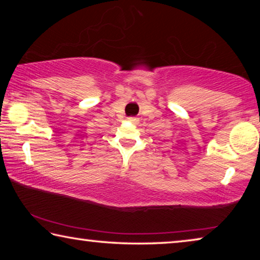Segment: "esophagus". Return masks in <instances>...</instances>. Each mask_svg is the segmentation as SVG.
Here are the masks:
<instances>
[{"label": "esophagus", "mask_w": 260, "mask_h": 260, "mask_svg": "<svg viewBox=\"0 0 260 260\" xmlns=\"http://www.w3.org/2000/svg\"><path fill=\"white\" fill-rule=\"evenodd\" d=\"M128 120L131 122H133V124H138V122H139V119H138V118H135V117H129Z\"/></svg>", "instance_id": "34e87169"}]
</instances>
